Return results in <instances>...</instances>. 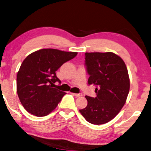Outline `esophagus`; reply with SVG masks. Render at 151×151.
<instances>
[{"instance_id":"esophagus-1","label":"esophagus","mask_w":151,"mask_h":151,"mask_svg":"<svg viewBox=\"0 0 151 151\" xmlns=\"http://www.w3.org/2000/svg\"><path fill=\"white\" fill-rule=\"evenodd\" d=\"M73 94L74 96H76V97H78V96H81L82 95H83V94H82V93H78V94H76V93H73Z\"/></svg>"}]
</instances>
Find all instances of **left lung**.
<instances>
[{
  "label": "left lung",
  "mask_w": 151,
  "mask_h": 151,
  "mask_svg": "<svg viewBox=\"0 0 151 151\" xmlns=\"http://www.w3.org/2000/svg\"><path fill=\"white\" fill-rule=\"evenodd\" d=\"M85 66L94 85L96 97L85 96L87 106L80 112L87 122L102 124L109 122L123 107L129 91V78L124 61L113 52H86Z\"/></svg>",
  "instance_id": "left-lung-1"
}]
</instances>
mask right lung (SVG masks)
<instances>
[{"label":"right lung","instance_id":"add662e5","mask_svg":"<svg viewBox=\"0 0 151 151\" xmlns=\"http://www.w3.org/2000/svg\"><path fill=\"white\" fill-rule=\"evenodd\" d=\"M77 54L42 49L27 56L17 75V92L28 112L45 116L57 106L66 93L55 88L56 82L60 83L55 72Z\"/></svg>","mask_w":151,"mask_h":151}]
</instances>
